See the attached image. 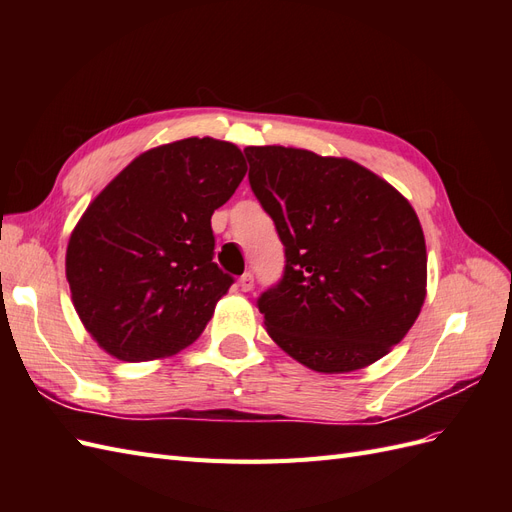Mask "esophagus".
<instances>
[{"instance_id":"obj_1","label":"esophagus","mask_w":512,"mask_h":512,"mask_svg":"<svg viewBox=\"0 0 512 512\" xmlns=\"http://www.w3.org/2000/svg\"><path fill=\"white\" fill-rule=\"evenodd\" d=\"M239 288H241V292H250L254 288V275L252 273H243L239 277Z\"/></svg>"}]
</instances>
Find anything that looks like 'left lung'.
Wrapping results in <instances>:
<instances>
[{
  "label": "left lung",
  "mask_w": 512,
  "mask_h": 512,
  "mask_svg": "<svg viewBox=\"0 0 512 512\" xmlns=\"http://www.w3.org/2000/svg\"><path fill=\"white\" fill-rule=\"evenodd\" d=\"M250 185L286 247L282 282L258 299L273 342L320 374L389 354L421 314L427 250L391 183L348 158L245 147Z\"/></svg>",
  "instance_id": "left-lung-1"
}]
</instances>
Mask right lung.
<instances>
[{
    "mask_svg": "<svg viewBox=\"0 0 512 512\" xmlns=\"http://www.w3.org/2000/svg\"><path fill=\"white\" fill-rule=\"evenodd\" d=\"M245 173L237 145L192 136L141 153L91 200L68 241L66 277L104 352L164 359L205 331L232 284L213 262L211 215Z\"/></svg>",
    "mask_w": 512,
    "mask_h": 512,
    "instance_id": "1",
    "label": "right lung"
}]
</instances>
